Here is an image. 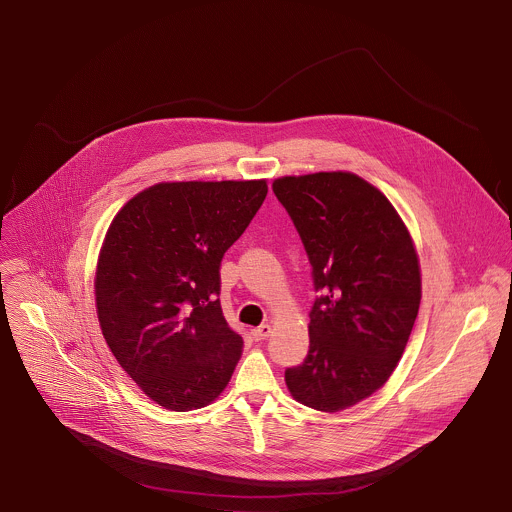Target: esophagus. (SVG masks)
I'll use <instances>...</instances> for the list:
<instances>
[{"mask_svg": "<svg viewBox=\"0 0 512 512\" xmlns=\"http://www.w3.org/2000/svg\"><path fill=\"white\" fill-rule=\"evenodd\" d=\"M270 333H272V325H270V323H264V325H260V327H256V329H252V337H254L256 341L268 339V337H270Z\"/></svg>", "mask_w": 512, "mask_h": 512, "instance_id": "esophagus-1", "label": "esophagus"}]
</instances>
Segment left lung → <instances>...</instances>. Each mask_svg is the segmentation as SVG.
<instances>
[{"instance_id": "1", "label": "left lung", "mask_w": 512, "mask_h": 512, "mask_svg": "<svg viewBox=\"0 0 512 512\" xmlns=\"http://www.w3.org/2000/svg\"><path fill=\"white\" fill-rule=\"evenodd\" d=\"M272 187L325 293L286 384L299 404L341 412L380 390L402 359L422 299L418 252L386 195L351 171L286 175Z\"/></svg>"}]
</instances>
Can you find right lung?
Masks as SVG:
<instances>
[{
  "instance_id": "right-lung-1",
  "label": "right lung",
  "mask_w": 512,
  "mask_h": 512,
  "mask_svg": "<svg viewBox=\"0 0 512 512\" xmlns=\"http://www.w3.org/2000/svg\"><path fill=\"white\" fill-rule=\"evenodd\" d=\"M268 195L266 179L163 181L110 222L94 276L116 361L155 404H213L242 357L220 307V260Z\"/></svg>"
}]
</instances>
